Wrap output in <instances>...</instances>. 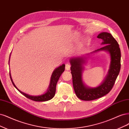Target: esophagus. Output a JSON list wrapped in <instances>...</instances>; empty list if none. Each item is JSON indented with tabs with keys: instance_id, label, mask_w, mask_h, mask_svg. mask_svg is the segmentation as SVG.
<instances>
[{
	"instance_id": "34e87169",
	"label": "esophagus",
	"mask_w": 129,
	"mask_h": 129,
	"mask_svg": "<svg viewBox=\"0 0 129 129\" xmlns=\"http://www.w3.org/2000/svg\"><path fill=\"white\" fill-rule=\"evenodd\" d=\"M70 67H71V65L69 63H67L66 64V66H65V68L67 70H70Z\"/></svg>"
}]
</instances>
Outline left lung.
I'll list each match as a JSON object with an SVG mask.
<instances>
[{
	"mask_svg": "<svg viewBox=\"0 0 129 129\" xmlns=\"http://www.w3.org/2000/svg\"><path fill=\"white\" fill-rule=\"evenodd\" d=\"M97 37L103 39V42L101 44L105 46L92 53L101 51H107L110 54L111 60L108 73L101 85L92 88L87 87L83 83V64L85 63V58L76 57L70 60L72 65L70 70L73 77L74 89L77 96L82 100H93L108 94L112 89L121 69V50L117 42L112 35L106 32L100 33Z\"/></svg>",
	"mask_w": 129,
	"mask_h": 129,
	"instance_id": "obj_1",
	"label": "left lung"
}]
</instances>
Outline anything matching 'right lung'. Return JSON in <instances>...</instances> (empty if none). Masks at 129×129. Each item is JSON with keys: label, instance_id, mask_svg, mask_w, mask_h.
<instances>
[{"label": "right lung", "instance_id": "add662e5", "mask_svg": "<svg viewBox=\"0 0 129 129\" xmlns=\"http://www.w3.org/2000/svg\"><path fill=\"white\" fill-rule=\"evenodd\" d=\"M64 68H65V65L63 64L62 66H59L58 68H56L54 70V72H53L52 74L50 86L48 88L47 92L45 93V94H43L41 95H37V96L30 95L26 94V93L24 92H22V91L19 90L15 86L14 82H13V80L12 79L10 73V75L11 81L13 84V85L14 86V87L21 93V94L24 95L25 97L27 98L35 101H46L51 100V99L53 98V97H54L55 93V91H56V85L57 82L58 81V80L61 74H62V73L64 71Z\"/></svg>", "mask_w": 129, "mask_h": 129}]
</instances>
